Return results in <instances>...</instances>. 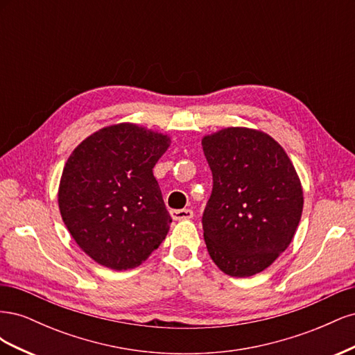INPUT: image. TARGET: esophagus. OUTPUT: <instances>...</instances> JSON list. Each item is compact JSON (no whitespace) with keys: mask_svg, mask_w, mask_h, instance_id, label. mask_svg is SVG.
<instances>
[{"mask_svg":"<svg viewBox=\"0 0 355 355\" xmlns=\"http://www.w3.org/2000/svg\"><path fill=\"white\" fill-rule=\"evenodd\" d=\"M171 218L175 220H187L194 218V211L191 209H179V210H170Z\"/></svg>","mask_w":355,"mask_h":355,"instance_id":"esophagus-1","label":"esophagus"}]
</instances>
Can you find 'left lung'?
Instances as JSON below:
<instances>
[{"mask_svg":"<svg viewBox=\"0 0 355 355\" xmlns=\"http://www.w3.org/2000/svg\"><path fill=\"white\" fill-rule=\"evenodd\" d=\"M213 189L202 213L204 241L220 271L250 277L292 243L304 192L284 149L271 136L228 127L204 136Z\"/></svg>","mask_w":355,"mask_h":355,"instance_id":"left-lung-1","label":"left lung"}]
</instances>
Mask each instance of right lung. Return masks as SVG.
<instances>
[{"label":"right lung","mask_w":355,"mask_h":355,"mask_svg":"<svg viewBox=\"0 0 355 355\" xmlns=\"http://www.w3.org/2000/svg\"><path fill=\"white\" fill-rule=\"evenodd\" d=\"M168 146V136L121 123L73 149L60 178L59 209L94 262L132 270L166 239L171 218L153 168Z\"/></svg>","instance_id":"1"}]
</instances>
